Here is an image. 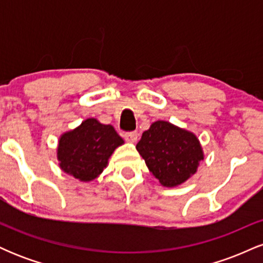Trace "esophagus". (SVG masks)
I'll use <instances>...</instances> for the list:
<instances>
[{
	"label": "esophagus",
	"mask_w": 263,
	"mask_h": 263,
	"mask_svg": "<svg viewBox=\"0 0 263 263\" xmlns=\"http://www.w3.org/2000/svg\"><path fill=\"white\" fill-rule=\"evenodd\" d=\"M125 140L129 143H135L138 140V134L137 132H127V134H125Z\"/></svg>",
	"instance_id": "34e87169"
}]
</instances>
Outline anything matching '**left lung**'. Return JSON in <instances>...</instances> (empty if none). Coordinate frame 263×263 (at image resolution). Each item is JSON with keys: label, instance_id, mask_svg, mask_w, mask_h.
<instances>
[{"label": "left lung", "instance_id": "left-lung-1", "mask_svg": "<svg viewBox=\"0 0 263 263\" xmlns=\"http://www.w3.org/2000/svg\"><path fill=\"white\" fill-rule=\"evenodd\" d=\"M136 148L151 173L167 188L189 179L204 159L197 136L167 121L153 122L142 134Z\"/></svg>", "mask_w": 263, "mask_h": 263}]
</instances>
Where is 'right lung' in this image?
<instances>
[{
    "instance_id": "obj_1",
    "label": "right lung",
    "mask_w": 263,
    "mask_h": 263,
    "mask_svg": "<svg viewBox=\"0 0 263 263\" xmlns=\"http://www.w3.org/2000/svg\"><path fill=\"white\" fill-rule=\"evenodd\" d=\"M123 144L111 125L87 119L60 136L57 157L63 172L81 182L93 180L106 168L114 151Z\"/></svg>"
}]
</instances>
